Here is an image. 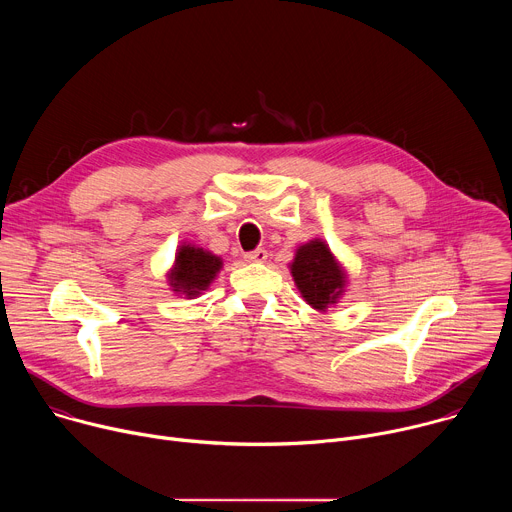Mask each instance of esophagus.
<instances>
[{"instance_id":"1","label":"esophagus","mask_w":512,"mask_h":512,"mask_svg":"<svg viewBox=\"0 0 512 512\" xmlns=\"http://www.w3.org/2000/svg\"><path fill=\"white\" fill-rule=\"evenodd\" d=\"M245 259H247V261H253V263H263V261L267 259V251L259 247V249H255V251L247 253V255H245Z\"/></svg>"}]
</instances>
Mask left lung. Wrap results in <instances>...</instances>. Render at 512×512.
Returning a JSON list of instances; mask_svg holds the SVG:
<instances>
[{
	"label": "left lung",
	"mask_w": 512,
	"mask_h": 512,
	"mask_svg": "<svg viewBox=\"0 0 512 512\" xmlns=\"http://www.w3.org/2000/svg\"><path fill=\"white\" fill-rule=\"evenodd\" d=\"M291 275L304 300L316 308L326 310L336 304L344 287V273L334 261L328 245L320 239L302 245L291 263Z\"/></svg>",
	"instance_id": "1"
}]
</instances>
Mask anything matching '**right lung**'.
<instances>
[{
    "label": "right lung",
    "instance_id": "add662e5",
    "mask_svg": "<svg viewBox=\"0 0 512 512\" xmlns=\"http://www.w3.org/2000/svg\"><path fill=\"white\" fill-rule=\"evenodd\" d=\"M221 267L223 261L216 255L198 247L182 245L176 255V265L170 273V285L174 287V291L194 298L210 285V281L216 277L218 271H221Z\"/></svg>",
    "mask_w": 512,
    "mask_h": 512
}]
</instances>
